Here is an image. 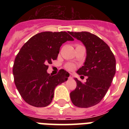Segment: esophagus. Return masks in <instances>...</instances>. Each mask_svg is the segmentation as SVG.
I'll use <instances>...</instances> for the list:
<instances>
[{
	"label": "esophagus",
	"instance_id": "obj_1",
	"mask_svg": "<svg viewBox=\"0 0 129 129\" xmlns=\"http://www.w3.org/2000/svg\"><path fill=\"white\" fill-rule=\"evenodd\" d=\"M73 78V76H72V74H70V76H69V78L70 79H72Z\"/></svg>",
	"mask_w": 129,
	"mask_h": 129
}]
</instances>
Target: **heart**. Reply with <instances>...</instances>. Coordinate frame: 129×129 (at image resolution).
Returning <instances> with one entry per match:
<instances>
[{"mask_svg": "<svg viewBox=\"0 0 129 129\" xmlns=\"http://www.w3.org/2000/svg\"><path fill=\"white\" fill-rule=\"evenodd\" d=\"M66 68L68 70H73L74 69V66L72 63H68V64L66 66Z\"/></svg>", "mask_w": 129, "mask_h": 129, "instance_id": "heart-1", "label": "heart"}]
</instances>
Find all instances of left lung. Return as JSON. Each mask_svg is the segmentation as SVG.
<instances>
[{
    "label": "left lung",
    "instance_id": "left-lung-1",
    "mask_svg": "<svg viewBox=\"0 0 129 129\" xmlns=\"http://www.w3.org/2000/svg\"><path fill=\"white\" fill-rule=\"evenodd\" d=\"M68 33L86 49L84 66L76 72L87 76L86 82L75 78L77 86L70 93L71 100L78 107H91L102 100L110 88L116 72V59L108 45L98 36L86 31Z\"/></svg>",
    "mask_w": 129,
    "mask_h": 129
}]
</instances>
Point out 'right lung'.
I'll use <instances>...</instances> for the list:
<instances>
[{
  "mask_svg": "<svg viewBox=\"0 0 129 129\" xmlns=\"http://www.w3.org/2000/svg\"><path fill=\"white\" fill-rule=\"evenodd\" d=\"M74 39L65 31H45L30 38L19 51L13 66L15 86L25 102L35 107L50 104L57 85L68 80L70 74L60 70L53 76L49 63L55 60L63 43Z\"/></svg>",
  "mask_w": 129,
  "mask_h": 129,
  "instance_id": "obj_1",
  "label": "right lung"
}]
</instances>
